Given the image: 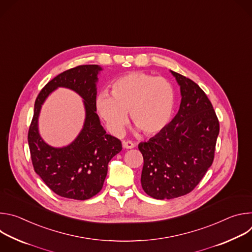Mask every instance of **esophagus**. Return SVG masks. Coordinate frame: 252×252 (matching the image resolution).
I'll list each match as a JSON object with an SVG mask.
<instances>
[{
    "mask_svg": "<svg viewBox=\"0 0 252 252\" xmlns=\"http://www.w3.org/2000/svg\"><path fill=\"white\" fill-rule=\"evenodd\" d=\"M123 147L125 149H133L134 148V143L131 140H124L123 141Z\"/></svg>",
    "mask_w": 252,
    "mask_h": 252,
    "instance_id": "esophagus-1",
    "label": "esophagus"
}]
</instances>
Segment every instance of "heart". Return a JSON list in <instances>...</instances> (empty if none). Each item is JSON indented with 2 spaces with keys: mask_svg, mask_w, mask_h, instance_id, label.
<instances>
[{
  "mask_svg": "<svg viewBox=\"0 0 252 252\" xmlns=\"http://www.w3.org/2000/svg\"><path fill=\"white\" fill-rule=\"evenodd\" d=\"M174 103V89L168 80L135 71L113 83L112 95L106 92L100 93L96 98V109L115 134L123 132L128 112L138 128L146 134H155L168 124Z\"/></svg>",
  "mask_w": 252,
  "mask_h": 252,
  "instance_id": "b5f03b06",
  "label": "heart"
}]
</instances>
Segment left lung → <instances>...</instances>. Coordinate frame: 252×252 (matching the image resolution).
Masks as SVG:
<instances>
[{
    "label": "left lung",
    "instance_id": "obj_1",
    "mask_svg": "<svg viewBox=\"0 0 252 252\" xmlns=\"http://www.w3.org/2000/svg\"><path fill=\"white\" fill-rule=\"evenodd\" d=\"M181 86L182 102L170 124L149 141L140 142V183L157 199L192 191L213 162L220 122L205 93L190 79L171 70Z\"/></svg>",
    "mask_w": 252,
    "mask_h": 252
}]
</instances>
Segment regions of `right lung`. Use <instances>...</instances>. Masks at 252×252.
Wrapping results in <instances>:
<instances>
[{
	"label": "right lung",
	"instance_id": "1",
	"mask_svg": "<svg viewBox=\"0 0 252 252\" xmlns=\"http://www.w3.org/2000/svg\"><path fill=\"white\" fill-rule=\"evenodd\" d=\"M100 67L82 64L64 70L51 80L34 101L28 141L34 171L58 195L85 200L97 194L107 173V163L119 154L122 141L106 134L96 115V76ZM58 86L77 91L85 100L86 122L79 136L69 146H48L37 131V117L45 97Z\"/></svg>",
	"mask_w": 252,
	"mask_h": 252
}]
</instances>
